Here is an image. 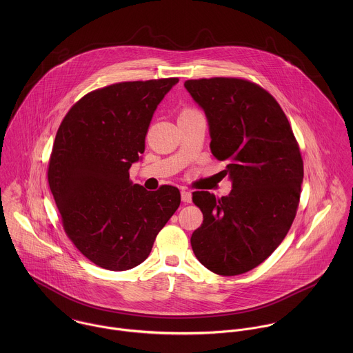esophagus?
<instances>
[{
    "label": "esophagus",
    "mask_w": 353,
    "mask_h": 353,
    "mask_svg": "<svg viewBox=\"0 0 353 353\" xmlns=\"http://www.w3.org/2000/svg\"><path fill=\"white\" fill-rule=\"evenodd\" d=\"M181 197H182V201L186 202V203H189V202H192V192H189V190H186V189H182L181 190Z\"/></svg>",
    "instance_id": "esophagus-1"
}]
</instances>
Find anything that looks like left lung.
<instances>
[{
    "label": "left lung",
    "instance_id": "left-lung-1",
    "mask_svg": "<svg viewBox=\"0 0 353 353\" xmlns=\"http://www.w3.org/2000/svg\"><path fill=\"white\" fill-rule=\"evenodd\" d=\"M205 112L210 152L225 161L232 190L216 200L194 192L203 221L192 235L197 259L221 276L246 273L274 252L296 214L303 160L291 125L276 99L241 79L188 80Z\"/></svg>",
    "mask_w": 353,
    "mask_h": 353
}]
</instances>
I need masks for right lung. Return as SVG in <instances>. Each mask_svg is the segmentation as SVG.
<instances>
[{
    "label": "right lung",
    "mask_w": 353,
    "mask_h": 353,
    "mask_svg": "<svg viewBox=\"0 0 353 353\" xmlns=\"http://www.w3.org/2000/svg\"><path fill=\"white\" fill-rule=\"evenodd\" d=\"M178 79L118 83L77 101L52 145L49 185L63 230L95 265L128 270L144 262L181 203L176 188L148 192L129 181L152 117Z\"/></svg>",
    "instance_id": "right-lung-1"
}]
</instances>
